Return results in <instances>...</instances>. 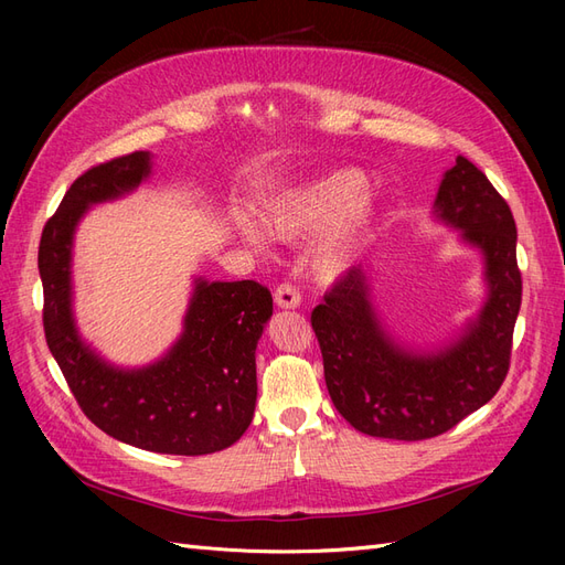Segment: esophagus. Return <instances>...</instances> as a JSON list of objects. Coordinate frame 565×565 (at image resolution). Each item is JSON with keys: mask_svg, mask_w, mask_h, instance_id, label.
Wrapping results in <instances>:
<instances>
[{"mask_svg": "<svg viewBox=\"0 0 565 565\" xmlns=\"http://www.w3.org/2000/svg\"><path fill=\"white\" fill-rule=\"evenodd\" d=\"M276 303L280 306V309H297V306L301 303L299 289L292 282H280L276 287Z\"/></svg>", "mask_w": 565, "mask_h": 565, "instance_id": "34e87169", "label": "esophagus"}]
</instances>
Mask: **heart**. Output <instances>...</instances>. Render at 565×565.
Wrapping results in <instances>:
<instances>
[{
	"mask_svg": "<svg viewBox=\"0 0 565 565\" xmlns=\"http://www.w3.org/2000/svg\"><path fill=\"white\" fill-rule=\"evenodd\" d=\"M370 179L363 172H358V169H339V172L322 177L273 204L266 216L268 228L282 237V241H295V237L330 231L363 207L370 198ZM237 226H241L247 243H252L256 249L268 247L270 237L259 221L241 216ZM347 262L349 241L341 237V241H332L318 252L316 268L320 276L334 278L337 273L344 270Z\"/></svg>",
	"mask_w": 565,
	"mask_h": 565,
	"instance_id": "1",
	"label": "heart"
}]
</instances>
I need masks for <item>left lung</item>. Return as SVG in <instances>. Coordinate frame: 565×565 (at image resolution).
<instances>
[{"mask_svg": "<svg viewBox=\"0 0 565 565\" xmlns=\"http://www.w3.org/2000/svg\"><path fill=\"white\" fill-rule=\"evenodd\" d=\"M436 214L486 256L490 295L481 316L446 351L417 355L384 334L363 268H351L311 313L324 384L339 415L377 438L424 440L450 431L500 391L521 309L516 221L507 200L467 158L440 181Z\"/></svg>", "mask_w": 565, "mask_h": 565, "instance_id": "8db88e82", "label": "left lung"}]
</instances>
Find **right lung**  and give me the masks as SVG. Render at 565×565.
Wrapping results in <instances>:
<instances>
[{
  "mask_svg": "<svg viewBox=\"0 0 565 565\" xmlns=\"http://www.w3.org/2000/svg\"><path fill=\"white\" fill-rule=\"evenodd\" d=\"M146 150L87 169L67 188L40 241L44 337L82 413L100 431L162 455H210L241 438L256 405V341L273 316L268 287L198 280L183 334L162 361L115 370L82 344L71 311L73 233L89 204L134 191Z\"/></svg>",
  "mask_w": 565,
  "mask_h": 565,
  "instance_id": "obj_1",
  "label": "right lung"
}]
</instances>
